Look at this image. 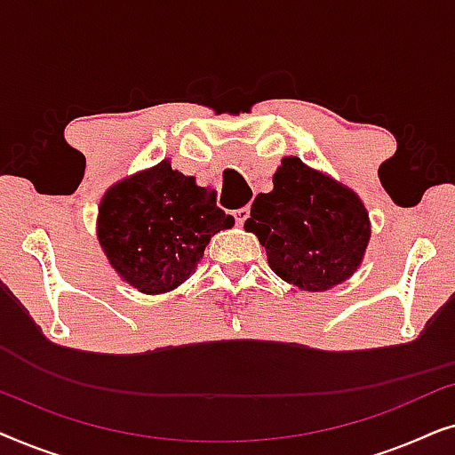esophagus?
<instances>
[{"label": "esophagus", "instance_id": "34e87169", "mask_svg": "<svg viewBox=\"0 0 455 455\" xmlns=\"http://www.w3.org/2000/svg\"><path fill=\"white\" fill-rule=\"evenodd\" d=\"M232 215H234V220H235V223H238V226H244V221L248 220V217H251V209H248V207L235 209Z\"/></svg>", "mask_w": 455, "mask_h": 455}]
</instances>
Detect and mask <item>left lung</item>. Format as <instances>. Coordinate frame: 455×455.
I'll return each instance as SVG.
<instances>
[{
	"label": "left lung",
	"instance_id": "obj_1",
	"mask_svg": "<svg viewBox=\"0 0 455 455\" xmlns=\"http://www.w3.org/2000/svg\"><path fill=\"white\" fill-rule=\"evenodd\" d=\"M244 229L265 246L273 273L304 291L350 279L371 240L356 192L291 155L273 173V190L254 198Z\"/></svg>",
	"mask_w": 455,
	"mask_h": 455
}]
</instances>
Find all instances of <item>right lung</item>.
<instances>
[{"label": "right lung", "mask_w": 455, "mask_h": 455, "mask_svg": "<svg viewBox=\"0 0 455 455\" xmlns=\"http://www.w3.org/2000/svg\"><path fill=\"white\" fill-rule=\"evenodd\" d=\"M232 226L234 217L217 207L213 190L164 159L105 190L97 240L122 282L157 296L184 283L209 240Z\"/></svg>", "instance_id": "obj_1"}]
</instances>
